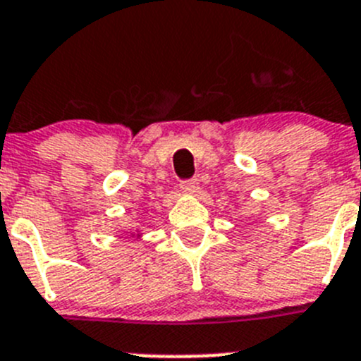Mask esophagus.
<instances>
[{
  "instance_id": "34e87169",
  "label": "esophagus",
  "mask_w": 361,
  "mask_h": 361,
  "mask_svg": "<svg viewBox=\"0 0 361 361\" xmlns=\"http://www.w3.org/2000/svg\"><path fill=\"white\" fill-rule=\"evenodd\" d=\"M181 190L185 192V194H195V192L199 190V181L195 180H187L181 183Z\"/></svg>"
}]
</instances>
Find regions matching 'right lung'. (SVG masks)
Masks as SVG:
<instances>
[{"label": "right lung", "instance_id": "add662e5", "mask_svg": "<svg viewBox=\"0 0 361 361\" xmlns=\"http://www.w3.org/2000/svg\"><path fill=\"white\" fill-rule=\"evenodd\" d=\"M137 236H141V234H137Z\"/></svg>", "mask_w": 361, "mask_h": 361}]
</instances>
